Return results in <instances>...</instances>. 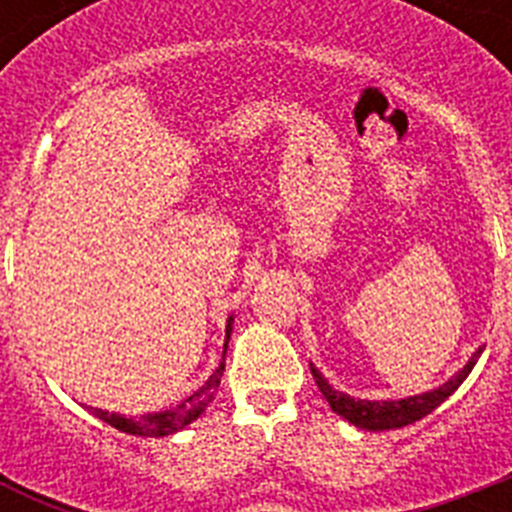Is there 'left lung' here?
Segmentation results:
<instances>
[{
  "label": "left lung",
  "mask_w": 512,
  "mask_h": 512,
  "mask_svg": "<svg viewBox=\"0 0 512 512\" xmlns=\"http://www.w3.org/2000/svg\"><path fill=\"white\" fill-rule=\"evenodd\" d=\"M482 354V348H479L477 354L469 359V364L461 369L456 377H451L449 382L441 384L438 390L433 392H425V395H415L408 397V400H390V402H377V400H354V397L343 395V392L333 390L328 382L323 379V374L310 364V372L315 377V384L320 387L325 400L330 402V408L333 413H338L341 418H346L348 423H354L356 428H364V431H390V428H402V425H410L415 420L425 418L428 413L441 405L451 392L459 387L467 374L472 372V366L477 364V356Z\"/></svg>",
  "instance_id": "left-lung-1"
}]
</instances>
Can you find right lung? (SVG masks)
<instances>
[{
	"instance_id": "right-lung-1",
	"label": "right lung",
	"mask_w": 512,
	"mask_h": 512,
	"mask_svg": "<svg viewBox=\"0 0 512 512\" xmlns=\"http://www.w3.org/2000/svg\"><path fill=\"white\" fill-rule=\"evenodd\" d=\"M228 338H230V323L228 330H225V348H228ZM225 361V354H223ZM220 361L212 377L202 384L200 390L189 395L182 405H176L174 410H161V413H148V415H140L138 420L133 418H125V415H117V413H107V410H99L92 408V413L97 415L99 420L104 423H110L112 428L122 433H133V436H146V438H161V436H171V433L182 431L184 425H189L192 420L200 418L205 413V408L212 402L215 397L217 387H220V377L225 372V364Z\"/></svg>"
}]
</instances>
